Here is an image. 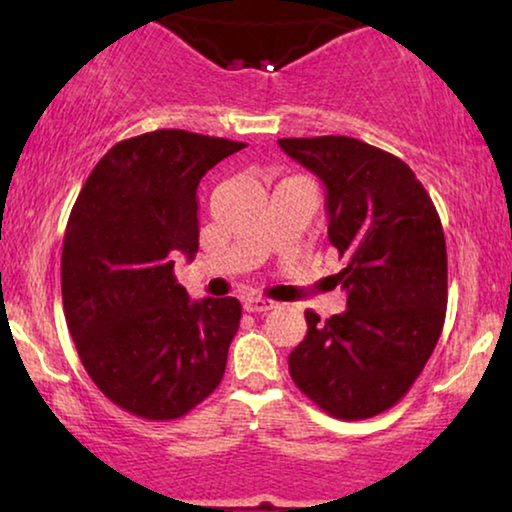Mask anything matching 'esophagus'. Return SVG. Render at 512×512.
Here are the masks:
<instances>
[{
  "label": "esophagus",
  "instance_id": "1",
  "mask_svg": "<svg viewBox=\"0 0 512 512\" xmlns=\"http://www.w3.org/2000/svg\"><path fill=\"white\" fill-rule=\"evenodd\" d=\"M272 307H277L275 300H268V298H261V296H249V298H244V310H247V312L261 314V312L272 310Z\"/></svg>",
  "mask_w": 512,
  "mask_h": 512
}]
</instances>
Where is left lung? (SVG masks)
<instances>
[{
	"mask_svg": "<svg viewBox=\"0 0 512 512\" xmlns=\"http://www.w3.org/2000/svg\"><path fill=\"white\" fill-rule=\"evenodd\" d=\"M279 146L324 181L328 240L345 261L335 282L349 305L331 319L305 310L291 380L331 417H375L408 394L443 331V223L394 153L342 135L289 137Z\"/></svg>",
	"mask_w": 512,
	"mask_h": 512,
	"instance_id": "8db88e82",
	"label": "left lung"
}]
</instances>
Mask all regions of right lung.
Returning a JSON list of instances; mask_svg holds the SVG:
<instances>
[{
  "label": "right lung",
  "instance_id": "add662e5",
  "mask_svg": "<svg viewBox=\"0 0 512 512\" xmlns=\"http://www.w3.org/2000/svg\"><path fill=\"white\" fill-rule=\"evenodd\" d=\"M242 142L156 130L111 146L62 240V305L95 387L149 422L184 417L219 387L237 298L191 303L174 258L198 254V184Z\"/></svg>",
  "mask_w": 512,
  "mask_h": 512
}]
</instances>
